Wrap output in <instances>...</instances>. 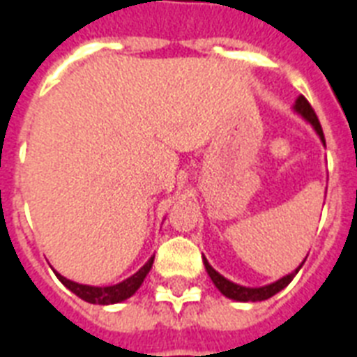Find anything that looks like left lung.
I'll use <instances>...</instances> for the list:
<instances>
[{
	"instance_id": "8db88e82",
	"label": "left lung",
	"mask_w": 357,
	"mask_h": 357,
	"mask_svg": "<svg viewBox=\"0 0 357 357\" xmlns=\"http://www.w3.org/2000/svg\"><path fill=\"white\" fill-rule=\"evenodd\" d=\"M292 109H294V112L303 119V121H307V123L313 126V130L317 132L320 141H322V145L326 147L324 132H322V126H320L319 119H317V113L313 112L311 104H309V102L300 95L296 98V102H294ZM305 259H307V257H305ZM305 259H303L302 264H300L296 270H292L291 273H287V275H283V278L278 279V281H273V283L270 284H264V287H244V284L233 283V281H229L227 278H223L222 273L216 272L214 268L210 266V262L206 261L204 257H203V264L204 268H206V272H208L210 279H212V283L216 284L218 291L222 292L225 298H231V300H234V302H262V300H268V298H272L273 294H278V292L283 291L284 287L294 279V275L300 272V268L303 266Z\"/></svg>"
}]
</instances>
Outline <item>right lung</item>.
Wrapping results in <instances>:
<instances>
[{
	"label": "right lung",
	"mask_w": 357,
	"mask_h": 357,
	"mask_svg": "<svg viewBox=\"0 0 357 357\" xmlns=\"http://www.w3.org/2000/svg\"><path fill=\"white\" fill-rule=\"evenodd\" d=\"M153 262L154 255L151 257L134 275H130V278H126L124 281H121V283L117 284H109V287H93V284L76 283V281H70V279L63 278L59 272H55V270L54 272L55 275H57V279L65 284L68 291L74 292L76 296L85 300V302L98 303V305H112V303L124 302V300H128L130 296H134L135 291H137L141 287V283H143V279L147 278V273L151 272Z\"/></svg>",
	"instance_id": "add662e5"
}]
</instances>
